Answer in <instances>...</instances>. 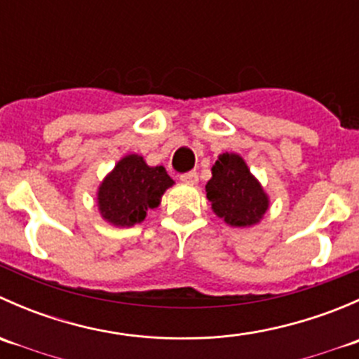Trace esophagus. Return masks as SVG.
<instances>
[{"label": "esophagus", "instance_id": "esophagus-1", "mask_svg": "<svg viewBox=\"0 0 359 359\" xmlns=\"http://www.w3.org/2000/svg\"><path fill=\"white\" fill-rule=\"evenodd\" d=\"M180 180H182L184 184H189V186H196L198 184V173L196 172H187L184 173V175H180Z\"/></svg>", "mask_w": 359, "mask_h": 359}]
</instances>
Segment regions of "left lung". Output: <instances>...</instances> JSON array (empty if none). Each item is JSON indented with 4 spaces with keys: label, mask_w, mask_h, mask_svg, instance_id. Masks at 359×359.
Instances as JSON below:
<instances>
[{
    "label": "left lung",
    "mask_w": 359,
    "mask_h": 359,
    "mask_svg": "<svg viewBox=\"0 0 359 359\" xmlns=\"http://www.w3.org/2000/svg\"><path fill=\"white\" fill-rule=\"evenodd\" d=\"M206 198L217 217L233 227H250L260 222L269 208V198L259 180L250 173L240 154H220L212 166Z\"/></svg>",
    "instance_id": "left-lung-1"
}]
</instances>
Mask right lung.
<instances>
[{"label":"right lung","mask_w":359,"mask_h":359,"mask_svg":"<svg viewBox=\"0 0 359 359\" xmlns=\"http://www.w3.org/2000/svg\"><path fill=\"white\" fill-rule=\"evenodd\" d=\"M173 186L163 166H149L139 154H128L116 163L97 193L100 215L118 227L140 224L161 203V196Z\"/></svg>","instance_id":"add662e5"}]
</instances>
